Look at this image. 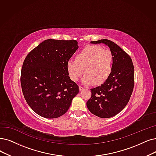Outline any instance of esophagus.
I'll list each match as a JSON object with an SVG mask.
<instances>
[{
	"mask_svg": "<svg viewBox=\"0 0 156 156\" xmlns=\"http://www.w3.org/2000/svg\"><path fill=\"white\" fill-rule=\"evenodd\" d=\"M84 87H83V86H79V90L80 91H82L83 90H84Z\"/></svg>",
	"mask_w": 156,
	"mask_h": 156,
	"instance_id": "esophagus-1",
	"label": "esophagus"
}]
</instances>
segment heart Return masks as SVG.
Masks as SVG:
<instances>
[{
	"label": "heart",
	"mask_w": 156,
	"mask_h": 156,
	"mask_svg": "<svg viewBox=\"0 0 156 156\" xmlns=\"http://www.w3.org/2000/svg\"><path fill=\"white\" fill-rule=\"evenodd\" d=\"M113 55L108 49L95 45H88L76 55V59L67 61L66 68L70 79L77 81L85 73L84 84L99 85L106 80L113 70Z\"/></svg>",
	"instance_id": "obj_1"
}]
</instances>
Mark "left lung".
Instances as JSON below:
<instances>
[{"instance_id": "left-lung-1", "label": "left lung", "mask_w": 156, "mask_h": 156, "mask_svg": "<svg viewBox=\"0 0 156 156\" xmlns=\"http://www.w3.org/2000/svg\"><path fill=\"white\" fill-rule=\"evenodd\" d=\"M91 43L108 45L114 61L109 78L101 86L91 89L87 108L100 118H111L119 113L129 101L134 85V65L129 55L113 41L103 39Z\"/></svg>"}]
</instances>
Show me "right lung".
I'll use <instances>...</instances> for the list:
<instances>
[{
    "label": "right lung",
    "mask_w": 156,
    "mask_h": 156,
    "mask_svg": "<svg viewBox=\"0 0 156 156\" xmlns=\"http://www.w3.org/2000/svg\"><path fill=\"white\" fill-rule=\"evenodd\" d=\"M78 48L74 40H46L25 59L20 77L22 93L40 116L56 118L64 115L79 93V86L68 76L66 68Z\"/></svg>",
    "instance_id": "right-lung-1"
}]
</instances>
